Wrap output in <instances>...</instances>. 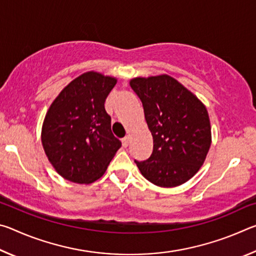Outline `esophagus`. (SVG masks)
Instances as JSON below:
<instances>
[{
    "instance_id": "1",
    "label": "esophagus",
    "mask_w": 256,
    "mask_h": 256,
    "mask_svg": "<svg viewBox=\"0 0 256 256\" xmlns=\"http://www.w3.org/2000/svg\"><path fill=\"white\" fill-rule=\"evenodd\" d=\"M128 144H130V138H128V136H125V138H122V146H123V148H126V146H128Z\"/></svg>"
}]
</instances>
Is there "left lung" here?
<instances>
[{"mask_svg": "<svg viewBox=\"0 0 256 256\" xmlns=\"http://www.w3.org/2000/svg\"><path fill=\"white\" fill-rule=\"evenodd\" d=\"M130 86L142 102L152 134L150 158L136 164L141 174L160 188H175L200 170L211 146L206 106L196 94L167 74L134 78Z\"/></svg>", "mask_w": 256, "mask_h": 256, "instance_id": "obj_1", "label": "left lung"}]
</instances>
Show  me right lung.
I'll use <instances>...</instances> for the list:
<instances>
[{
  "mask_svg": "<svg viewBox=\"0 0 256 256\" xmlns=\"http://www.w3.org/2000/svg\"><path fill=\"white\" fill-rule=\"evenodd\" d=\"M118 79L89 71L72 80L52 102L42 128V144L58 174L78 184L104 175L122 146L112 133L105 100Z\"/></svg>",
  "mask_w": 256,
  "mask_h": 256,
  "instance_id": "1",
  "label": "right lung"
}]
</instances>
